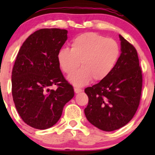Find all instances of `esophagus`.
<instances>
[{"mask_svg": "<svg viewBox=\"0 0 155 155\" xmlns=\"http://www.w3.org/2000/svg\"><path fill=\"white\" fill-rule=\"evenodd\" d=\"M74 91L76 94H79V93H80V92H82V90L81 88H79V87H75Z\"/></svg>", "mask_w": 155, "mask_h": 155, "instance_id": "1", "label": "esophagus"}]
</instances>
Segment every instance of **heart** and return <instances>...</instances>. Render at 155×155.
Instances as JSON below:
<instances>
[{
    "mask_svg": "<svg viewBox=\"0 0 155 155\" xmlns=\"http://www.w3.org/2000/svg\"><path fill=\"white\" fill-rule=\"evenodd\" d=\"M120 55V46L115 40L96 33L77 36L71 48H64L57 54L62 71L70 74L80 65L82 68L70 75L68 79L76 86H82L93 79L99 82L109 76Z\"/></svg>",
    "mask_w": 155,
    "mask_h": 155,
    "instance_id": "heart-1",
    "label": "heart"
}]
</instances>
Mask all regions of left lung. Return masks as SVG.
<instances>
[{
  "instance_id": "obj_1",
  "label": "left lung",
  "mask_w": 155,
  "mask_h": 155,
  "mask_svg": "<svg viewBox=\"0 0 155 155\" xmlns=\"http://www.w3.org/2000/svg\"><path fill=\"white\" fill-rule=\"evenodd\" d=\"M121 54L109 76L85 89L87 121L104 131L126 125L135 115L141 97L143 75L136 48L121 35Z\"/></svg>"
}]
</instances>
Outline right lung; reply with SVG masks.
I'll use <instances>...</instances> for the list:
<instances>
[{
  "mask_svg": "<svg viewBox=\"0 0 155 155\" xmlns=\"http://www.w3.org/2000/svg\"><path fill=\"white\" fill-rule=\"evenodd\" d=\"M67 40V30H38L26 39L17 54L12 72V99L21 119L36 129L54 125L74 96L57 59ZM53 84L58 85L56 90H50Z\"/></svg>",
  "mask_w": 155,
  "mask_h": 155,
  "instance_id": "right-lung-1",
  "label": "right lung"
}]
</instances>
